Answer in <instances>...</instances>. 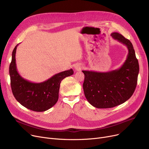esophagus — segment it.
Here are the masks:
<instances>
[{
  "mask_svg": "<svg viewBox=\"0 0 149 149\" xmlns=\"http://www.w3.org/2000/svg\"><path fill=\"white\" fill-rule=\"evenodd\" d=\"M82 68H83V66H82L81 65H80V64L77 65L75 66V70H81Z\"/></svg>",
  "mask_w": 149,
  "mask_h": 149,
  "instance_id": "esophagus-1",
  "label": "esophagus"
}]
</instances>
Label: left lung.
Listing matches in <instances>:
<instances>
[{
    "label": "left lung",
    "instance_id": "obj_1",
    "mask_svg": "<svg viewBox=\"0 0 149 149\" xmlns=\"http://www.w3.org/2000/svg\"><path fill=\"white\" fill-rule=\"evenodd\" d=\"M111 36L128 49L123 65L106 72L82 70L85 97L97 108H111L126 102L133 95L137 84L139 64L134 46L129 40L118 33H112Z\"/></svg>",
    "mask_w": 149,
    "mask_h": 149
}]
</instances>
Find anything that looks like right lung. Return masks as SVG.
<instances>
[{
    "mask_svg": "<svg viewBox=\"0 0 149 149\" xmlns=\"http://www.w3.org/2000/svg\"><path fill=\"white\" fill-rule=\"evenodd\" d=\"M17 45L12 53L10 65L11 87L13 95L23 106L35 112H44L48 110L57 102L60 84L65 78L74 74L72 69L55 74L50 79L41 83H33L19 74L15 53Z\"/></svg>",
    "mask_w": 149,
    "mask_h": 149,
    "instance_id": "obj_1",
    "label": "right lung"
}]
</instances>
